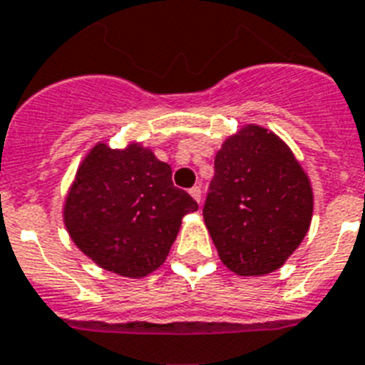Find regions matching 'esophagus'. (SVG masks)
Returning <instances> with one entry per match:
<instances>
[{
	"label": "esophagus",
	"instance_id": "esophagus-1",
	"mask_svg": "<svg viewBox=\"0 0 365 365\" xmlns=\"http://www.w3.org/2000/svg\"><path fill=\"white\" fill-rule=\"evenodd\" d=\"M190 195L194 197L197 203H201L203 201V192H201V186H194V188H190Z\"/></svg>",
	"mask_w": 365,
	"mask_h": 365
}]
</instances>
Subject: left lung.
Wrapping results in <instances>:
<instances>
[{
  "label": "left lung",
  "mask_w": 365,
  "mask_h": 365,
  "mask_svg": "<svg viewBox=\"0 0 365 365\" xmlns=\"http://www.w3.org/2000/svg\"><path fill=\"white\" fill-rule=\"evenodd\" d=\"M313 190L279 135L244 125L225 138L203 220L222 263L239 276L278 270L312 224Z\"/></svg>",
  "instance_id": "left-lung-1"
}]
</instances>
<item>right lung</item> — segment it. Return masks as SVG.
<instances>
[{
  "label": "right lung",
  "instance_id": "1",
  "mask_svg": "<svg viewBox=\"0 0 365 365\" xmlns=\"http://www.w3.org/2000/svg\"><path fill=\"white\" fill-rule=\"evenodd\" d=\"M197 210L173 186L171 168L149 147L132 141L89 149L63 205L72 242L101 269L125 278L155 272L170 254L182 218Z\"/></svg>",
  "mask_w": 365,
  "mask_h": 365
}]
</instances>
